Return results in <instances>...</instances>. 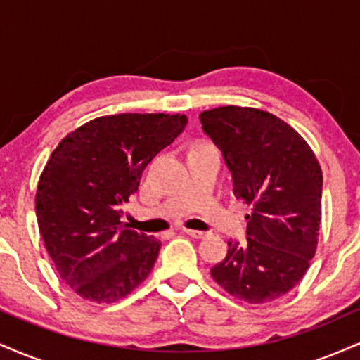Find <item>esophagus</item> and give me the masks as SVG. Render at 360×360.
I'll use <instances>...</instances> for the list:
<instances>
[{
	"mask_svg": "<svg viewBox=\"0 0 360 360\" xmlns=\"http://www.w3.org/2000/svg\"><path fill=\"white\" fill-rule=\"evenodd\" d=\"M183 232H184L186 235H189V237H193V238H203V237H206V232H201V230L183 229Z\"/></svg>",
	"mask_w": 360,
	"mask_h": 360,
	"instance_id": "esophagus-1",
	"label": "esophagus"
}]
</instances>
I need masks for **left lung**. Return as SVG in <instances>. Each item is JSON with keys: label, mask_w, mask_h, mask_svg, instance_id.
<instances>
[{"label": "left lung", "mask_w": 360, "mask_h": 360, "mask_svg": "<svg viewBox=\"0 0 360 360\" xmlns=\"http://www.w3.org/2000/svg\"><path fill=\"white\" fill-rule=\"evenodd\" d=\"M200 120L232 172L233 194L252 206L247 242H229L212 276L233 298L269 303L300 283L315 255L320 164L307 140L269 111L220 106Z\"/></svg>", "instance_id": "left-lung-1"}]
</instances>
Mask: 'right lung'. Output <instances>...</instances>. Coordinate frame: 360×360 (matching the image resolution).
<instances>
[{
  "mask_svg": "<svg viewBox=\"0 0 360 360\" xmlns=\"http://www.w3.org/2000/svg\"><path fill=\"white\" fill-rule=\"evenodd\" d=\"M186 123V115L100 117L52 152L37 186V221L57 272L81 298H125L154 267L160 242L120 221L122 206Z\"/></svg>",
  "mask_w": 360,
  "mask_h": 360,
  "instance_id": "obj_1",
  "label": "right lung"
}]
</instances>
